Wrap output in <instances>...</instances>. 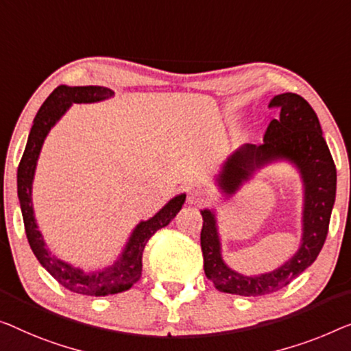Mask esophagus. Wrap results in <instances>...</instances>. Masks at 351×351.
<instances>
[{"instance_id": "esophagus-1", "label": "esophagus", "mask_w": 351, "mask_h": 351, "mask_svg": "<svg viewBox=\"0 0 351 351\" xmlns=\"http://www.w3.org/2000/svg\"><path fill=\"white\" fill-rule=\"evenodd\" d=\"M187 202L191 205H203L208 202V193L202 189H191L187 193Z\"/></svg>"}]
</instances>
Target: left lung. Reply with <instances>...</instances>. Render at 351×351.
<instances>
[{
	"instance_id": "8db88e82",
	"label": "left lung",
	"mask_w": 351,
	"mask_h": 351,
	"mask_svg": "<svg viewBox=\"0 0 351 351\" xmlns=\"http://www.w3.org/2000/svg\"><path fill=\"white\" fill-rule=\"evenodd\" d=\"M269 106L276 107L279 114L266 129L263 143H245L232 151L214 175V184L227 200L266 167L291 165L302 184L301 238L296 252L279 268L258 274L238 273L223 260L217 209H202L200 243L205 274L219 291L239 296L271 295L309 268L325 244L336 200V165L309 102L300 94L282 93L271 99Z\"/></svg>"
}]
</instances>
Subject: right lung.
I'll use <instances>...</instances> for the list:
<instances>
[{"label":"right lung","instance_id":"add662e5","mask_svg":"<svg viewBox=\"0 0 351 351\" xmlns=\"http://www.w3.org/2000/svg\"><path fill=\"white\" fill-rule=\"evenodd\" d=\"M113 96L114 91L110 88L97 85H60L55 88L36 114L17 170V193L20 208H22L26 238H28L36 258L64 289L86 296H108L129 290L142 274V254L148 239L159 228L169 226L186 202V193H178L173 198H170L153 217H149L148 221H140L130 232L128 241L123 245L121 252L117 255V258L99 269L86 271L80 266H74L69 261L56 257L49 249L44 234L39 230L38 221H36L33 206V182L42 146H44L47 135L64 117L72 104L102 102Z\"/></svg>","mask_w":351,"mask_h":351}]
</instances>
